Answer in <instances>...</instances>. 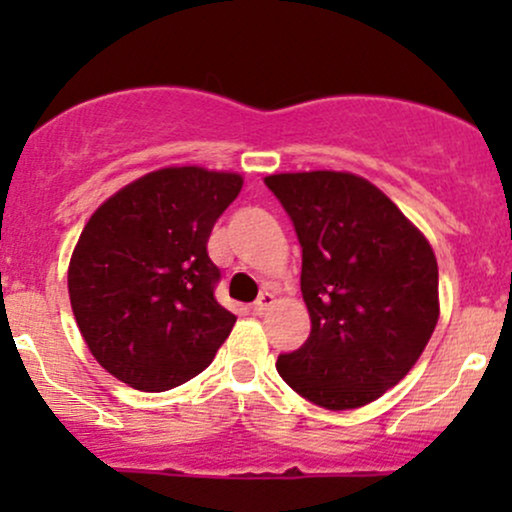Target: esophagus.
<instances>
[{
    "label": "esophagus",
    "mask_w": 512,
    "mask_h": 512,
    "mask_svg": "<svg viewBox=\"0 0 512 512\" xmlns=\"http://www.w3.org/2000/svg\"><path fill=\"white\" fill-rule=\"evenodd\" d=\"M272 305H274V293L262 291L260 298H257V301L252 303V313H255V315H264L269 308H272Z\"/></svg>",
    "instance_id": "1"
}]
</instances>
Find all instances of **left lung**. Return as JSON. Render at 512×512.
I'll use <instances>...</instances> for the list:
<instances>
[{
  "label": "left lung",
  "instance_id": "8db88e82",
  "mask_svg": "<svg viewBox=\"0 0 512 512\" xmlns=\"http://www.w3.org/2000/svg\"><path fill=\"white\" fill-rule=\"evenodd\" d=\"M303 248L310 337L276 370L332 411L395 387L438 322V262L428 240L368 180L337 170L267 175Z\"/></svg>",
  "mask_w": 512,
  "mask_h": 512
}]
</instances>
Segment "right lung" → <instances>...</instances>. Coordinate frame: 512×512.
I'll use <instances>...</instances> for the list:
<instances>
[{
  "mask_svg": "<svg viewBox=\"0 0 512 512\" xmlns=\"http://www.w3.org/2000/svg\"><path fill=\"white\" fill-rule=\"evenodd\" d=\"M243 178L161 168L93 211L69 262V301L96 361L142 392L187 383L214 361L236 315L214 298L211 228Z\"/></svg>",
  "mask_w": 512,
  "mask_h": 512,
  "instance_id": "1",
  "label": "right lung"
}]
</instances>
